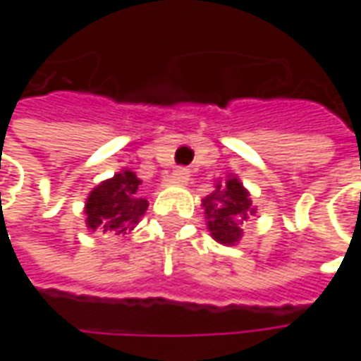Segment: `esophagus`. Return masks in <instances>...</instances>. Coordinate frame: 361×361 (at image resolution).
Segmentation results:
<instances>
[{
    "label": "esophagus",
    "instance_id": "esophagus-1",
    "mask_svg": "<svg viewBox=\"0 0 361 361\" xmlns=\"http://www.w3.org/2000/svg\"><path fill=\"white\" fill-rule=\"evenodd\" d=\"M189 181V172L185 168H180V170H176V172L168 178V183H173V185H185Z\"/></svg>",
    "mask_w": 361,
    "mask_h": 361
}]
</instances>
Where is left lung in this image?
I'll return each mask as SVG.
<instances>
[{
  "instance_id": "obj_1",
  "label": "left lung",
  "mask_w": 361,
  "mask_h": 361,
  "mask_svg": "<svg viewBox=\"0 0 361 361\" xmlns=\"http://www.w3.org/2000/svg\"><path fill=\"white\" fill-rule=\"evenodd\" d=\"M201 207L212 240L222 245H238L243 235L242 224L257 212L251 207L250 191L238 176H228L224 183L216 180L214 191L204 197Z\"/></svg>"
}]
</instances>
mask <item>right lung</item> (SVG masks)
Returning a JSON list of instances; mask_svg holds the SVG:
<instances>
[{
	"instance_id": "add662e5",
	"label": "right lung",
	"mask_w": 361,
	"mask_h": 361,
	"mask_svg": "<svg viewBox=\"0 0 361 361\" xmlns=\"http://www.w3.org/2000/svg\"><path fill=\"white\" fill-rule=\"evenodd\" d=\"M141 180L131 170L114 173L100 181L85 201V222L90 232L127 234L149 209V201L139 195Z\"/></svg>"
}]
</instances>
